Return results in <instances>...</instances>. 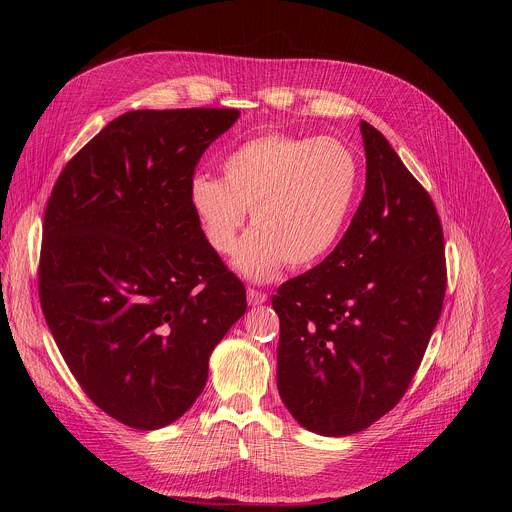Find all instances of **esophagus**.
Wrapping results in <instances>:
<instances>
[{
  "mask_svg": "<svg viewBox=\"0 0 512 512\" xmlns=\"http://www.w3.org/2000/svg\"><path fill=\"white\" fill-rule=\"evenodd\" d=\"M247 302H249V306H261V304L267 302V294H265V291L255 289V287H249L247 289Z\"/></svg>",
  "mask_w": 512,
  "mask_h": 512,
  "instance_id": "esophagus-1",
  "label": "esophagus"
}]
</instances>
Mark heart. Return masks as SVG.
<instances>
[{
  "label": "heart",
  "mask_w": 512,
  "mask_h": 512,
  "mask_svg": "<svg viewBox=\"0 0 512 512\" xmlns=\"http://www.w3.org/2000/svg\"><path fill=\"white\" fill-rule=\"evenodd\" d=\"M223 178L196 174L190 206L208 245L233 253L251 210L253 231L235 265L251 279H271L285 263L312 267L340 241L352 214L360 164L334 137L263 133L245 139L223 158Z\"/></svg>",
  "instance_id": "obj_1"
}]
</instances>
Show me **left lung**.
<instances>
[{
    "label": "left lung",
    "instance_id": "1",
    "mask_svg": "<svg viewBox=\"0 0 512 512\" xmlns=\"http://www.w3.org/2000/svg\"><path fill=\"white\" fill-rule=\"evenodd\" d=\"M367 184L336 249L279 285L277 391L320 435H350L409 389L446 296L440 216L371 123L360 121Z\"/></svg>",
    "mask_w": 512,
    "mask_h": 512
}]
</instances>
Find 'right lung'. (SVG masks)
<instances>
[{
  "label": "right lung",
  "mask_w": 512,
  "mask_h": 512,
  "mask_svg": "<svg viewBox=\"0 0 512 512\" xmlns=\"http://www.w3.org/2000/svg\"><path fill=\"white\" fill-rule=\"evenodd\" d=\"M237 119V109L129 111L64 166L48 198L46 324L87 397L129 427L182 417L247 310L188 196L204 150Z\"/></svg>",
  "instance_id": "add662e5"
}]
</instances>
